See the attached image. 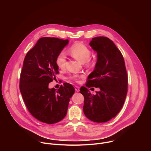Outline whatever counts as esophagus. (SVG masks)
<instances>
[{
  "label": "esophagus",
  "instance_id": "1",
  "mask_svg": "<svg viewBox=\"0 0 151 151\" xmlns=\"http://www.w3.org/2000/svg\"><path fill=\"white\" fill-rule=\"evenodd\" d=\"M75 91L76 92H79L80 91V88L79 87H78V86H76V87H75Z\"/></svg>",
  "mask_w": 151,
  "mask_h": 151
}]
</instances>
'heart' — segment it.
<instances>
[{"mask_svg": "<svg viewBox=\"0 0 151 151\" xmlns=\"http://www.w3.org/2000/svg\"><path fill=\"white\" fill-rule=\"evenodd\" d=\"M71 55L82 63H85L86 66H90L91 63L90 59L91 55V50L84 44H76L69 50ZM56 64L58 68L64 69L66 64V57L64 52H60L56 58Z\"/></svg>", "mask_w": 151, "mask_h": 151, "instance_id": "1", "label": "heart"}]
</instances>
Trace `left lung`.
<instances>
[{"instance_id":"1","label":"left lung","mask_w":151,"mask_h":151,"mask_svg":"<svg viewBox=\"0 0 151 151\" xmlns=\"http://www.w3.org/2000/svg\"><path fill=\"white\" fill-rule=\"evenodd\" d=\"M90 45L97 52L95 69L88 77L86 87L99 88L92 94L85 87L80 93L84 97L85 115L95 122H105L114 118L124 103L128 88V76L121 51L110 39L98 36Z\"/></svg>"}]
</instances>
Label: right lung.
Masks as SVG:
<instances>
[{"instance_id": "right-lung-1", "label": "right lung", "mask_w": 151, "mask_h": 151, "mask_svg": "<svg viewBox=\"0 0 151 151\" xmlns=\"http://www.w3.org/2000/svg\"><path fill=\"white\" fill-rule=\"evenodd\" d=\"M68 43V39L41 37L24 60L20 92L30 113L42 122L51 124L61 121L75 93L74 87L68 83L58 90L48 87L59 73L56 58Z\"/></svg>"}]
</instances>
